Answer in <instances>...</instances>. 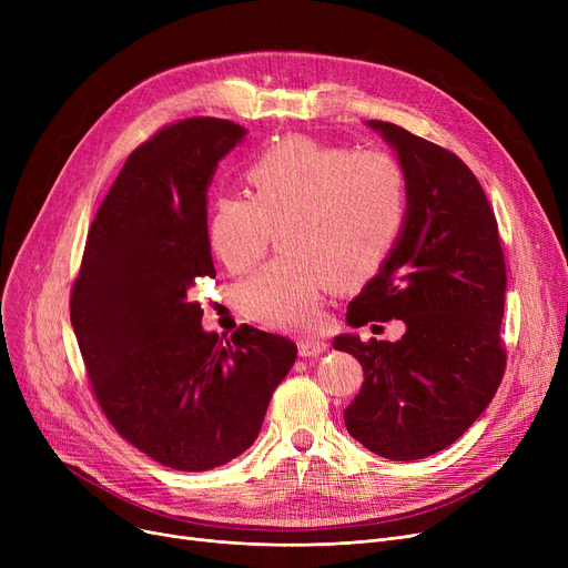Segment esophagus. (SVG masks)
I'll list each match as a JSON object with an SVG mask.
<instances>
[{
	"label": "esophagus",
	"instance_id": "1",
	"mask_svg": "<svg viewBox=\"0 0 568 568\" xmlns=\"http://www.w3.org/2000/svg\"><path fill=\"white\" fill-rule=\"evenodd\" d=\"M300 356H317L322 352H326V343L320 341V338H306V341H300Z\"/></svg>",
	"mask_w": 568,
	"mask_h": 568
}]
</instances>
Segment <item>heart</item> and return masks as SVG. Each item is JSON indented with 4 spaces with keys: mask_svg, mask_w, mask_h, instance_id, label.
<instances>
[{
    "mask_svg": "<svg viewBox=\"0 0 568 568\" xmlns=\"http://www.w3.org/2000/svg\"><path fill=\"white\" fill-rule=\"evenodd\" d=\"M244 176L251 195L223 193L209 206V248L244 274L281 227L285 253L239 287V308L268 329L315 332L324 294L368 281L392 255L407 219L405 172L379 149L285 135Z\"/></svg>",
    "mask_w": 568,
    "mask_h": 568,
    "instance_id": "obj_1",
    "label": "heart"
}]
</instances>
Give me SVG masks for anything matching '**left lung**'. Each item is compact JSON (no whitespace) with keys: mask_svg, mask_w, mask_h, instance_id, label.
<instances>
[{"mask_svg":"<svg viewBox=\"0 0 568 568\" xmlns=\"http://www.w3.org/2000/svg\"><path fill=\"white\" fill-rule=\"evenodd\" d=\"M366 126L398 156L407 219L392 255L349 302L347 324L403 320L405 334L396 343L334 338L364 368L345 426L382 458L419 460L479 419L501 382L506 264L488 197L456 154L389 122Z\"/></svg>","mask_w":568,"mask_h":568,"instance_id":"left-lung-1","label":"left lung"}]
</instances>
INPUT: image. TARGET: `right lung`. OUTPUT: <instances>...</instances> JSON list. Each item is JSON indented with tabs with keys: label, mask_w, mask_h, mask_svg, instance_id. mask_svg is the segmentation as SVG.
I'll return each instance as SVG.
<instances>
[{
	"label": "right lung",
	"mask_w": 568,
	"mask_h": 568,
	"mask_svg": "<svg viewBox=\"0 0 568 568\" xmlns=\"http://www.w3.org/2000/svg\"><path fill=\"white\" fill-rule=\"evenodd\" d=\"M246 129L195 116L159 131L108 191L71 294V324L110 424L156 463L204 471L244 454L296 359L290 338L239 326L223 343L191 300L216 268L206 191Z\"/></svg>",
	"instance_id": "obj_1"
}]
</instances>
